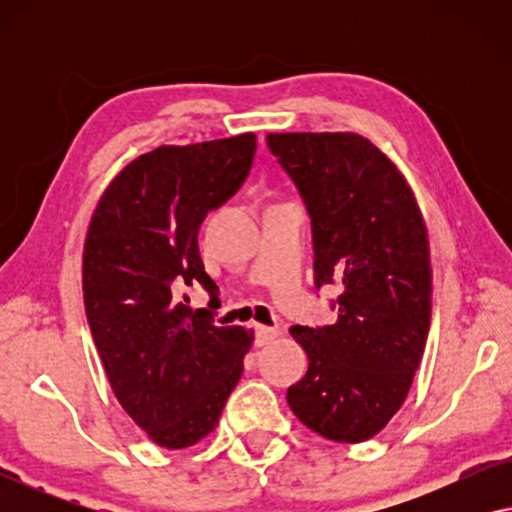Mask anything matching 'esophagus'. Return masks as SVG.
<instances>
[{
    "label": "esophagus",
    "instance_id": "1",
    "mask_svg": "<svg viewBox=\"0 0 512 512\" xmlns=\"http://www.w3.org/2000/svg\"><path fill=\"white\" fill-rule=\"evenodd\" d=\"M277 335H279L277 328H270V326H254V345H256V347L270 345V342L275 340Z\"/></svg>",
    "mask_w": 512,
    "mask_h": 512
}]
</instances>
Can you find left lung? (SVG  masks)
<instances>
[{
  "instance_id": "left-lung-1",
  "label": "left lung",
  "mask_w": 512,
  "mask_h": 512,
  "mask_svg": "<svg viewBox=\"0 0 512 512\" xmlns=\"http://www.w3.org/2000/svg\"><path fill=\"white\" fill-rule=\"evenodd\" d=\"M312 223L314 286L338 321L291 326L310 359L286 401L307 429L361 443L401 408L431 326L429 235L398 167L354 132L265 137Z\"/></svg>"
}]
</instances>
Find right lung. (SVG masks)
<instances>
[{
    "label": "right lung",
    "instance_id": "add662e5",
    "mask_svg": "<svg viewBox=\"0 0 512 512\" xmlns=\"http://www.w3.org/2000/svg\"><path fill=\"white\" fill-rule=\"evenodd\" d=\"M256 135L158 146L118 172L97 202L83 249V303L111 389L153 443L181 450L219 424L240 382L251 335L216 326L219 286L198 230L233 198L254 163ZM200 283L210 310L191 311Z\"/></svg>",
    "mask_w": 512,
    "mask_h": 512
}]
</instances>
